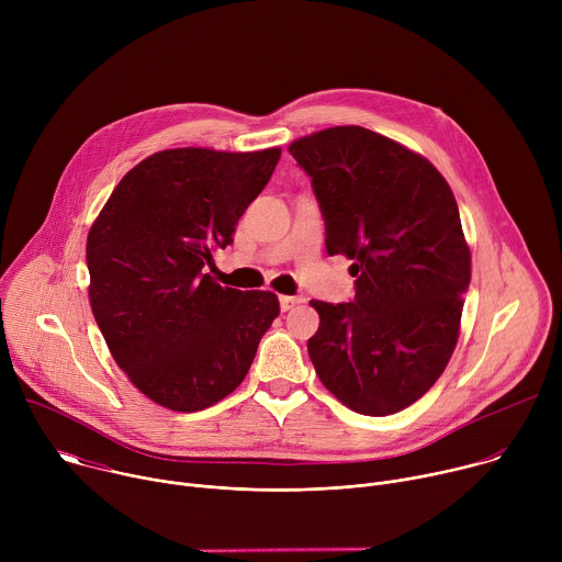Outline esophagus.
I'll return each mask as SVG.
<instances>
[{"instance_id":"1","label":"esophagus","mask_w":562,"mask_h":562,"mask_svg":"<svg viewBox=\"0 0 562 562\" xmlns=\"http://www.w3.org/2000/svg\"><path fill=\"white\" fill-rule=\"evenodd\" d=\"M302 302V297H295V295H280V308L282 311H289V308H293L295 304H300Z\"/></svg>"}]
</instances>
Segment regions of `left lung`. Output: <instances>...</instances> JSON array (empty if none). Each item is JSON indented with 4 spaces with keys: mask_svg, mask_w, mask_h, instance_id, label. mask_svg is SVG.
Instances as JSON below:
<instances>
[{
    "mask_svg": "<svg viewBox=\"0 0 562 562\" xmlns=\"http://www.w3.org/2000/svg\"><path fill=\"white\" fill-rule=\"evenodd\" d=\"M327 231L356 278L353 302L311 306L317 378L362 416L403 412L445 371L460 331L471 254L447 180L423 155L362 126L295 139Z\"/></svg>",
    "mask_w": 562,
    "mask_h": 562,
    "instance_id": "obj_1",
    "label": "left lung"
}]
</instances>
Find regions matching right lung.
I'll list each match as a JSON object with an SVG mask.
<instances>
[{"instance_id": "1", "label": "right lung", "mask_w": 562, "mask_h": 562, "mask_svg": "<svg viewBox=\"0 0 562 562\" xmlns=\"http://www.w3.org/2000/svg\"><path fill=\"white\" fill-rule=\"evenodd\" d=\"M280 153H153L89 231L95 323L128 380L171 412H202L235 391L280 313L276 293L220 286L206 273Z\"/></svg>"}]
</instances>
